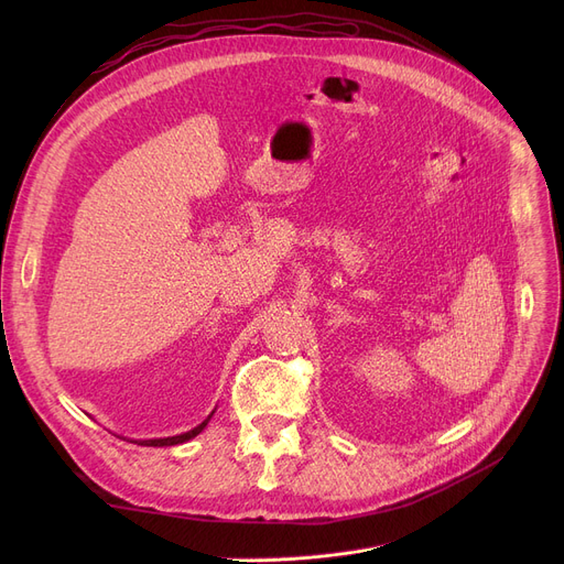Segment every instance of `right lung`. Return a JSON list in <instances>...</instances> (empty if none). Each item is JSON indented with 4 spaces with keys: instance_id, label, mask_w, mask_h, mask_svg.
Returning a JSON list of instances; mask_svg holds the SVG:
<instances>
[{
    "instance_id": "obj_1",
    "label": "right lung",
    "mask_w": 564,
    "mask_h": 564,
    "mask_svg": "<svg viewBox=\"0 0 564 564\" xmlns=\"http://www.w3.org/2000/svg\"><path fill=\"white\" fill-rule=\"evenodd\" d=\"M210 421V419H207ZM207 421H203L198 427H194V430H189V432H185V434H177V436H166V438H148V441H134V443H141V446H177V443H185V441H189V438H194L205 425H207Z\"/></svg>"
}]
</instances>
